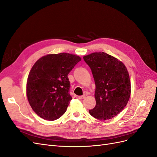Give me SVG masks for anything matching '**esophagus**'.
<instances>
[{
  "label": "esophagus",
  "instance_id": "obj_1",
  "mask_svg": "<svg viewBox=\"0 0 157 157\" xmlns=\"http://www.w3.org/2000/svg\"><path fill=\"white\" fill-rule=\"evenodd\" d=\"M85 97H86V96H84V95H83V96H78V99H84V98H85Z\"/></svg>",
  "mask_w": 157,
  "mask_h": 157
}]
</instances>
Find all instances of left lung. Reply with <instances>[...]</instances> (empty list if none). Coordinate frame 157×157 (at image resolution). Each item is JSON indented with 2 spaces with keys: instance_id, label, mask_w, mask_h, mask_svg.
I'll use <instances>...</instances> for the list:
<instances>
[{
  "instance_id": "8db88e82",
  "label": "left lung",
  "mask_w": 157,
  "mask_h": 157,
  "mask_svg": "<svg viewBox=\"0 0 157 157\" xmlns=\"http://www.w3.org/2000/svg\"><path fill=\"white\" fill-rule=\"evenodd\" d=\"M83 58L92 70L96 84V105L89 113L98 120L111 119L123 110L130 99L128 70L122 61L105 52H94Z\"/></svg>"
}]
</instances>
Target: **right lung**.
I'll use <instances>...</instances> for the list:
<instances>
[{
  "label": "right lung",
  "mask_w": 157,
  "mask_h": 157,
  "mask_svg": "<svg viewBox=\"0 0 157 157\" xmlns=\"http://www.w3.org/2000/svg\"><path fill=\"white\" fill-rule=\"evenodd\" d=\"M81 60L68 53L48 54L38 59L27 81V96L31 108L46 121H55L65 113L72 98L67 75Z\"/></svg>",
  "instance_id": "obj_1"
}]
</instances>
